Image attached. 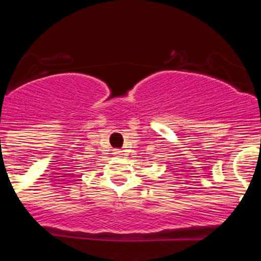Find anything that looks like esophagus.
<instances>
[{
    "instance_id": "esophagus-1",
    "label": "esophagus",
    "mask_w": 261,
    "mask_h": 261,
    "mask_svg": "<svg viewBox=\"0 0 261 261\" xmlns=\"http://www.w3.org/2000/svg\"><path fill=\"white\" fill-rule=\"evenodd\" d=\"M122 150L121 149H114V152H112V154L115 155V156H121V155H122Z\"/></svg>"
}]
</instances>
